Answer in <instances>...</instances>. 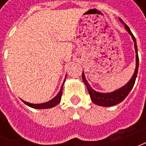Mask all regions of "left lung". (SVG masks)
<instances>
[{
	"label": "left lung",
	"mask_w": 146,
	"mask_h": 146,
	"mask_svg": "<svg viewBox=\"0 0 146 146\" xmlns=\"http://www.w3.org/2000/svg\"><path fill=\"white\" fill-rule=\"evenodd\" d=\"M119 21L124 25L126 30L128 32V33L131 36L133 41L135 43V53H136V68L135 70V73L133 74V76L131 78V80H129L128 82L125 85L121 87L120 88L117 89L116 91L112 92H109V93H102V92H98L95 91L94 89L92 88L91 85L89 84L88 80H86L85 75L84 72L82 73V80L84 83L85 84L86 87L88 88L89 95L91 97L92 101L95 103V104L100 106H105V107H108V106H115L120 103L124 99V98L127 96L130 92L131 91V89L134 87V84L135 83V80L137 77V74H138V62H139V59H138V48H137V44H136V39L133 35V33H131V31L130 30L127 25H126L123 21L121 19H119Z\"/></svg>",
	"instance_id": "left-lung-1"
}]
</instances>
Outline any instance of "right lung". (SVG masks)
I'll return each mask as SVG.
<instances>
[{"mask_svg":"<svg viewBox=\"0 0 146 146\" xmlns=\"http://www.w3.org/2000/svg\"><path fill=\"white\" fill-rule=\"evenodd\" d=\"M65 80H66V78L64 80L63 83H62V87H61L60 91L58 92L57 95L52 98L51 100H50V101L46 102H44V103H40V104L30 103V102H25L23 101V100H22V101L25 104L27 105L28 106H30V107L31 108H33V109H39V110H40V109H50V108L54 107V106H57V105L60 102L61 98H62V87H63Z\"/></svg>","mask_w":146,"mask_h":146,"instance_id":"add662e5","label":"right lung"}]
</instances>
